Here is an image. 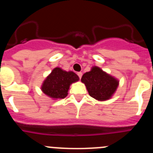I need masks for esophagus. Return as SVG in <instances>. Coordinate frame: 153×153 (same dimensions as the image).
<instances>
[{"instance_id": "34e87169", "label": "esophagus", "mask_w": 153, "mask_h": 153, "mask_svg": "<svg viewBox=\"0 0 153 153\" xmlns=\"http://www.w3.org/2000/svg\"><path fill=\"white\" fill-rule=\"evenodd\" d=\"M78 77H79V78L80 79H81V77H82V72H78Z\"/></svg>"}]
</instances>
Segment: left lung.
I'll return each instance as SVG.
<instances>
[{"instance_id":"1","label":"left lung","mask_w":153,"mask_h":153,"mask_svg":"<svg viewBox=\"0 0 153 153\" xmlns=\"http://www.w3.org/2000/svg\"><path fill=\"white\" fill-rule=\"evenodd\" d=\"M81 81L85 84L89 95L100 102L111 99L120 83L117 78L96 66L84 73Z\"/></svg>"}]
</instances>
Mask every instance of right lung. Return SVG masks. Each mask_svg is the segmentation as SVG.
<instances>
[{
	"label": "right lung",
	"instance_id": "right-lung-1",
	"mask_svg": "<svg viewBox=\"0 0 153 153\" xmlns=\"http://www.w3.org/2000/svg\"><path fill=\"white\" fill-rule=\"evenodd\" d=\"M79 81V77L72 71L56 67L46 77L41 86V90L51 99H64L68 95L70 85Z\"/></svg>",
	"mask_w": 153,
	"mask_h": 153
}]
</instances>
